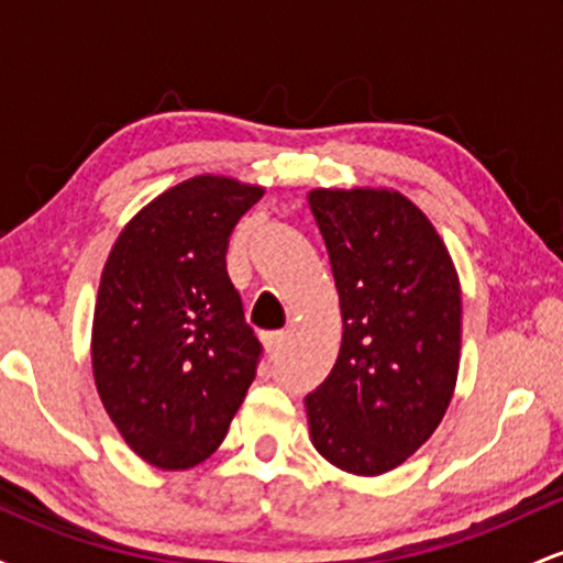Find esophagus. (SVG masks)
I'll return each instance as SVG.
<instances>
[{
    "mask_svg": "<svg viewBox=\"0 0 563 563\" xmlns=\"http://www.w3.org/2000/svg\"><path fill=\"white\" fill-rule=\"evenodd\" d=\"M286 339H288L286 331H267V333H262L264 352H277V349L286 344Z\"/></svg>",
    "mask_w": 563,
    "mask_h": 563,
    "instance_id": "1",
    "label": "esophagus"
}]
</instances>
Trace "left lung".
<instances>
[{
    "label": "left lung",
    "instance_id": "obj_1",
    "mask_svg": "<svg viewBox=\"0 0 563 563\" xmlns=\"http://www.w3.org/2000/svg\"><path fill=\"white\" fill-rule=\"evenodd\" d=\"M341 349L307 394L314 450L354 476L402 466L437 431L461 367V280L431 219L394 187H314Z\"/></svg>",
    "mask_w": 563,
    "mask_h": 563
}]
</instances>
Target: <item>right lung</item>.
I'll return each mask as SVG.
<instances>
[{
	"label": "right lung",
	"mask_w": 563,
	"mask_h": 563,
	"mask_svg": "<svg viewBox=\"0 0 563 563\" xmlns=\"http://www.w3.org/2000/svg\"><path fill=\"white\" fill-rule=\"evenodd\" d=\"M264 196L224 174L169 187L124 224L100 275L92 376L134 455L185 471L214 455L256 376L260 341L245 325L224 254Z\"/></svg>",
	"instance_id": "1"
}]
</instances>
